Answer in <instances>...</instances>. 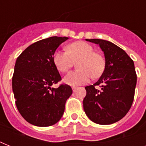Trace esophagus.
Wrapping results in <instances>:
<instances>
[{"label":"esophagus","instance_id":"34e87169","mask_svg":"<svg viewBox=\"0 0 146 146\" xmlns=\"http://www.w3.org/2000/svg\"><path fill=\"white\" fill-rule=\"evenodd\" d=\"M72 89H73V92H76V90L77 89V87H76V86H73V87H72Z\"/></svg>","mask_w":146,"mask_h":146}]
</instances>
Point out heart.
Returning a JSON list of instances; mask_svg holds the SVG:
<instances>
[{
  "mask_svg": "<svg viewBox=\"0 0 146 146\" xmlns=\"http://www.w3.org/2000/svg\"><path fill=\"white\" fill-rule=\"evenodd\" d=\"M67 52L56 51L53 62L57 70L61 73L68 72L73 63L77 62L79 70L69 73L64 78V82L70 86L84 84L90 77L97 78L104 70L105 62L102 55L94 52L92 45L85 42H73L66 46Z\"/></svg>",
  "mask_w": 146,
  "mask_h": 146,
  "instance_id": "obj_1",
  "label": "heart"
}]
</instances>
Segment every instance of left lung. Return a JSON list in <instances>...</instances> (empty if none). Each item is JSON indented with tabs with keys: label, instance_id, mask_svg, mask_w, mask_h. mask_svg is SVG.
<instances>
[{
	"label": "left lung",
	"instance_id": "left-lung-1",
	"mask_svg": "<svg viewBox=\"0 0 146 146\" xmlns=\"http://www.w3.org/2000/svg\"><path fill=\"white\" fill-rule=\"evenodd\" d=\"M99 44L104 54L105 66L99 80L85 87L83 108L87 117L98 124H112L121 120L130 109L136 86L133 60L112 42L86 39ZM97 86L101 89L98 90Z\"/></svg>",
	"mask_w": 146,
	"mask_h": 146
}]
</instances>
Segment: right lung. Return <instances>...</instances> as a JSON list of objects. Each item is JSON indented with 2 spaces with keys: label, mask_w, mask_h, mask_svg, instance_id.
Returning a JSON list of instances; mask_svg holds the SVG:
<instances>
[{
  "label": "right lung",
  "mask_w": 146,
  "mask_h": 146,
  "mask_svg": "<svg viewBox=\"0 0 146 146\" xmlns=\"http://www.w3.org/2000/svg\"><path fill=\"white\" fill-rule=\"evenodd\" d=\"M67 37L40 40L17 57L12 79L16 105L22 117L37 127H49L60 120L73 90L68 85L51 88L61 80L53 55Z\"/></svg>",
  "instance_id": "add662e5"
}]
</instances>
